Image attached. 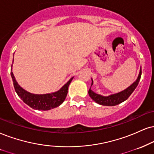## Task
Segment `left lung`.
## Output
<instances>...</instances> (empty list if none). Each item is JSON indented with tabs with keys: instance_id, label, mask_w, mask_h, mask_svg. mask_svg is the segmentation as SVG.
<instances>
[{
	"instance_id": "left-lung-1",
	"label": "left lung",
	"mask_w": 154,
	"mask_h": 154,
	"mask_svg": "<svg viewBox=\"0 0 154 154\" xmlns=\"http://www.w3.org/2000/svg\"><path fill=\"white\" fill-rule=\"evenodd\" d=\"M141 71H140L139 75L138 77L135 82H134L131 86H130L128 88H126V90L123 91L120 93H118L116 94L111 95L109 96H100L99 94H96L94 91H93L91 89H89L88 91V94L90 96V97L94 100L95 102L100 104V105L103 106H113L118 105V104L122 103L123 101L126 100L131 96V94L134 92V91L135 90L136 87H137L138 83H139L140 79H141ZM93 85V81L91 86Z\"/></svg>"
}]
</instances>
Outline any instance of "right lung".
<instances>
[{
	"instance_id": "1",
	"label": "right lung",
	"mask_w": 154,
	"mask_h": 154,
	"mask_svg": "<svg viewBox=\"0 0 154 154\" xmlns=\"http://www.w3.org/2000/svg\"><path fill=\"white\" fill-rule=\"evenodd\" d=\"M11 75L13 79L15 91L19 97L23 100V101L34 109L43 110V111H47L58 107L64 101L68 94V86L73 79V78H71L58 91L52 94L38 95L31 94L23 89L16 82L13 72H11Z\"/></svg>"
}]
</instances>
